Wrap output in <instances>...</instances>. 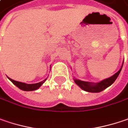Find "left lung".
I'll list each match as a JSON object with an SVG mask.
<instances>
[{
	"mask_svg": "<svg viewBox=\"0 0 128 128\" xmlns=\"http://www.w3.org/2000/svg\"><path fill=\"white\" fill-rule=\"evenodd\" d=\"M121 70H122V68L119 70L118 72H117L110 78H108L106 79L102 80L101 82L97 83V84H93L91 82H86V81H83V80H78V79H75L74 81L78 86H80L83 90H84L86 92L92 93L100 92L104 90L107 87L112 85L114 82V80H116L117 78L118 77Z\"/></svg>",
	"mask_w": 128,
	"mask_h": 128,
	"instance_id": "obj_1",
	"label": "left lung"
}]
</instances>
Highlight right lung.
Instances as JSON below:
<instances>
[{"label":"right lung","mask_w":128,"mask_h":128,"mask_svg":"<svg viewBox=\"0 0 128 128\" xmlns=\"http://www.w3.org/2000/svg\"><path fill=\"white\" fill-rule=\"evenodd\" d=\"M10 80L14 84L16 85L17 87H18L20 89H22L23 91H34L36 89L39 88L40 86H42V84L44 82V81H42V82H40V83H37V84H24V83H22V82H18V81H16V80H13L11 78H9Z\"/></svg>","instance_id":"1"}]
</instances>
